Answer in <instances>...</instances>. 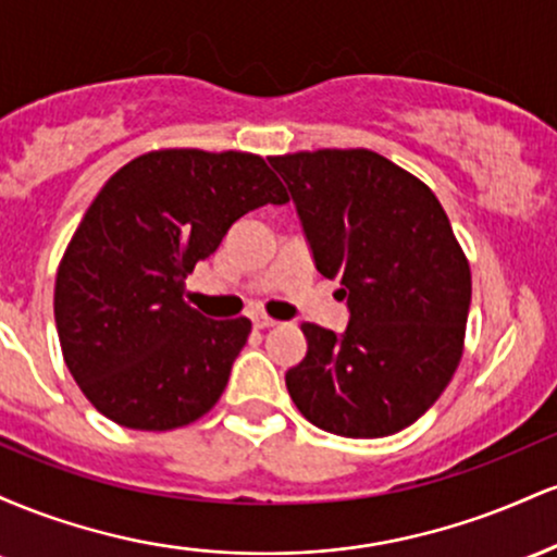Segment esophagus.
Segmentation results:
<instances>
[{"label": "esophagus", "mask_w": 557, "mask_h": 557, "mask_svg": "<svg viewBox=\"0 0 557 557\" xmlns=\"http://www.w3.org/2000/svg\"><path fill=\"white\" fill-rule=\"evenodd\" d=\"M274 324H277V319H272L267 314L253 317V327H257V330H270V327H274Z\"/></svg>", "instance_id": "34e87169"}]
</instances>
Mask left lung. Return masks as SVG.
Returning <instances> with one entry per match:
<instances>
[{"label":"left lung","mask_w":557,"mask_h":557,"mask_svg":"<svg viewBox=\"0 0 557 557\" xmlns=\"http://www.w3.org/2000/svg\"><path fill=\"white\" fill-rule=\"evenodd\" d=\"M287 183L314 267L341 283L348 327L300 324L287 369L298 411L341 437H387L434 406L456 374L471 270L437 196L369 149L270 157Z\"/></svg>","instance_id":"left-lung-1"}]
</instances>
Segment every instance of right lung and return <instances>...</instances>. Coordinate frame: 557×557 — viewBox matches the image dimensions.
I'll return each instance as SVG.
<instances>
[{
    "label": "right lung",
    "instance_id": "add662e5",
    "mask_svg": "<svg viewBox=\"0 0 557 557\" xmlns=\"http://www.w3.org/2000/svg\"><path fill=\"white\" fill-rule=\"evenodd\" d=\"M264 203H287L283 183L243 151H151L107 181L54 285L62 356L96 411L168 432L220 400L251 322L198 314L185 277Z\"/></svg>",
    "mask_w": 557,
    "mask_h": 557
}]
</instances>
